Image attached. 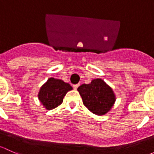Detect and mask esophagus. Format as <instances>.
<instances>
[{
	"label": "esophagus",
	"mask_w": 154,
	"mask_h": 154,
	"mask_svg": "<svg viewBox=\"0 0 154 154\" xmlns=\"http://www.w3.org/2000/svg\"><path fill=\"white\" fill-rule=\"evenodd\" d=\"M79 85H79V84H77V85H73V88L75 89V90H77V88H79Z\"/></svg>",
	"instance_id": "34e87169"
}]
</instances>
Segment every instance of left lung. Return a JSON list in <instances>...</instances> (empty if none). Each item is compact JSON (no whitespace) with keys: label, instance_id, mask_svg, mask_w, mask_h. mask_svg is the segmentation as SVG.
<instances>
[{"label":"left lung","instance_id":"1","mask_svg":"<svg viewBox=\"0 0 154 154\" xmlns=\"http://www.w3.org/2000/svg\"><path fill=\"white\" fill-rule=\"evenodd\" d=\"M78 91L85 107L96 115L107 113L116 101L111 88L100 79H93L88 85L83 84L79 87Z\"/></svg>","mask_w":154,"mask_h":154}]
</instances>
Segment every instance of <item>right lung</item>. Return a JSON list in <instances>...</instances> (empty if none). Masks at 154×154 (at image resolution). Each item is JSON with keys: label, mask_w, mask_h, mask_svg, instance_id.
I'll return each mask as SVG.
<instances>
[{"label": "right lung", "mask_w": 154, "mask_h": 154, "mask_svg": "<svg viewBox=\"0 0 154 154\" xmlns=\"http://www.w3.org/2000/svg\"><path fill=\"white\" fill-rule=\"evenodd\" d=\"M72 88L62 80L50 78L41 88L38 99L47 110H53L62 103L63 99Z\"/></svg>", "instance_id": "1"}]
</instances>
